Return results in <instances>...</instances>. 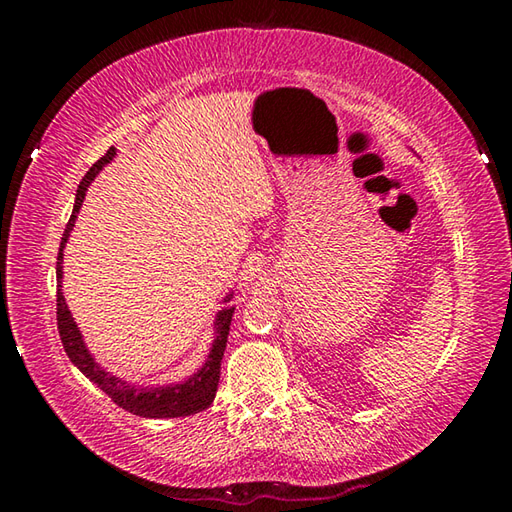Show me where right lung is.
Here are the masks:
<instances>
[{"mask_svg":"<svg viewBox=\"0 0 512 512\" xmlns=\"http://www.w3.org/2000/svg\"><path fill=\"white\" fill-rule=\"evenodd\" d=\"M117 149L110 146L101 160H97L85 173L79 189H76V201L72 216H69V223L65 228V235L60 239V250H58V262H56V277H58V293H56V320H58V332L60 341H63V348L67 352L69 361L79 368L85 377L94 381L103 393H106L112 402L128 413L140 415V418H185V415H194L198 411L207 409L214 402L216 388H219V375H221V359L225 352V343H228L230 334V323L232 314H235V307H225L216 314L214 320V343L212 350L207 354V361L203 363L201 370H196L192 377L180 381V384H169V386H155V388H142L133 386L128 381L119 379L110 372L103 370L97 361L92 359L90 350L85 348L83 336L79 325L74 323L72 311L67 309V302L63 296V289H60V280H63V248L69 239V232L74 228L76 214H79L85 192L97 173L106 167V164L115 158ZM232 298V293L225 296V302Z\"/></svg>","mask_w":512,"mask_h":512,"instance_id":"obj_1","label":"right lung"}]
</instances>
